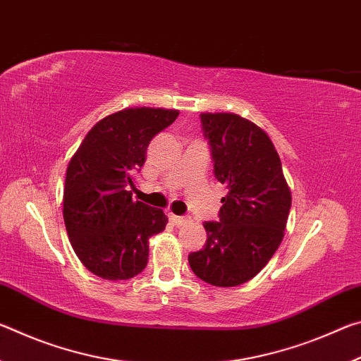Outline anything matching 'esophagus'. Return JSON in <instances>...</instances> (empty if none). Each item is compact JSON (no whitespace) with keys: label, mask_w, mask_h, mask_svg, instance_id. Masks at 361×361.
Here are the masks:
<instances>
[{"label":"esophagus","mask_w":361,"mask_h":361,"mask_svg":"<svg viewBox=\"0 0 361 361\" xmlns=\"http://www.w3.org/2000/svg\"><path fill=\"white\" fill-rule=\"evenodd\" d=\"M169 219L173 226H185L189 223L188 216H176V215H173V213H169Z\"/></svg>","instance_id":"1"}]
</instances>
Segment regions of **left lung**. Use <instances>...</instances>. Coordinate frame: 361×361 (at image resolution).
Masks as SVG:
<instances>
[{
    "label": "left lung",
    "instance_id": "left-lung-1",
    "mask_svg": "<svg viewBox=\"0 0 361 361\" xmlns=\"http://www.w3.org/2000/svg\"><path fill=\"white\" fill-rule=\"evenodd\" d=\"M215 176L228 186L219 221H207L202 250L188 256L200 280L237 286L252 280L283 239L291 191L267 133L234 113H202Z\"/></svg>",
    "mask_w": 361,
    "mask_h": 361
}]
</instances>
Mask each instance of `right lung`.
I'll return each mask as SVG.
<instances>
[{
  "mask_svg": "<svg viewBox=\"0 0 361 361\" xmlns=\"http://www.w3.org/2000/svg\"><path fill=\"white\" fill-rule=\"evenodd\" d=\"M178 109L126 108L100 119L70 159L63 219L84 267L105 280H127L148 264L149 237L166 229L167 216L132 200L133 173L146 149Z\"/></svg>",
  "mask_w": 361,
  "mask_h": 361,
  "instance_id": "add662e5",
  "label": "right lung"
}]
</instances>
